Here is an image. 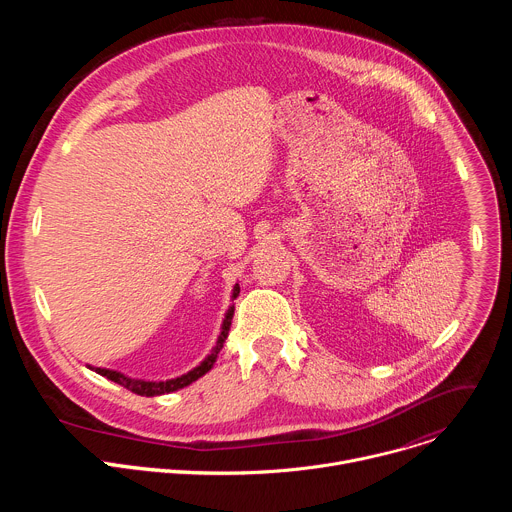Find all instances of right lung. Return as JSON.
Returning <instances> with one entry per match:
<instances>
[{
    "label": "right lung",
    "mask_w": 512,
    "mask_h": 512,
    "mask_svg": "<svg viewBox=\"0 0 512 512\" xmlns=\"http://www.w3.org/2000/svg\"><path fill=\"white\" fill-rule=\"evenodd\" d=\"M239 289H241V287H239V283H237V285L233 287V300L239 296ZM233 314H235V306H231V308L227 310L225 320H223L221 336H218L216 346L212 348V352L198 364L196 369H192L190 373H186V375H182V377L168 379V381H143V379H129V377H125V375H121V373H117V371H109V369H93V367H89V369H93V371L99 373L101 377H107L109 381H113V383H117V385L129 389L131 393L141 395V397H156V395H166V393L184 389V387H188L190 383H194L196 379H200L202 375H206V373L212 369V364L216 362L218 352L223 350V344H225V340H227V336H229V328H231V322H233Z\"/></svg>",
    "instance_id": "add662e5"
}]
</instances>
